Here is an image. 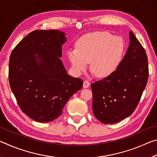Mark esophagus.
Masks as SVG:
<instances>
[{"label": "esophagus", "mask_w": 157, "mask_h": 157, "mask_svg": "<svg viewBox=\"0 0 157 157\" xmlns=\"http://www.w3.org/2000/svg\"><path fill=\"white\" fill-rule=\"evenodd\" d=\"M90 86V82L88 80H85L84 81V83H83V87L84 89H86L88 88V87Z\"/></svg>", "instance_id": "1"}]
</instances>
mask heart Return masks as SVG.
<instances>
[{
	"label": "heart",
	"mask_w": 157,
	"mask_h": 157,
	"mask_svg": "<svg viewBox=\"0 0 157 157\" xmlns=\"http://www.w3.org/2000/svg\"><path fill=\"white\" fill-rule=\"evenodd\" d=\"M124 51L121 37L97 32L81 37L77 42V48L69 49L67 56L75 73L83 72L90 62L92 72L99 78H105L120 65Z\"/></svg>",
	"instance_id": "heart-1"
}]
</instances>
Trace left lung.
I'll return each mask as SVG.
<instances>
[{"label":"left lung","instance_id":"obj_1","mask_svg":"<svg viewBox=\"0 0 157 157\" xmlns=\"http://www.w3.org/2000/svg\"><path fill=\"white\" fill-rule=\"evenodd\" d=\"M147 62L145 49L130 31L129 46L118 67L91 84L93 112L98 121L116 123L134 112L147 82Z\"/></svg>","mask_w":157,"mask_h":157}]
</instances>
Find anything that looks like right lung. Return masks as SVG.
I'll use <instances>...</instances> for the list:
<instances>
[{
	"mask_svg": "<svg viewBox=\"0 0 157 157\" xmlns=\"http://www.w3.org/2000/svg\"><path fill=\"white\" fill-rule=\"evenodd\" d=\"M66 34L56 30H34L22 39L10 57V88L21 109L39 123L62 114L83 81L66 73L60 58Z\"/></svg>",
	"mask_w": 157,
	"mask_h": 157,
	"instance_id": "obj_1",
	"label": "right lung"
}]
</instances>
